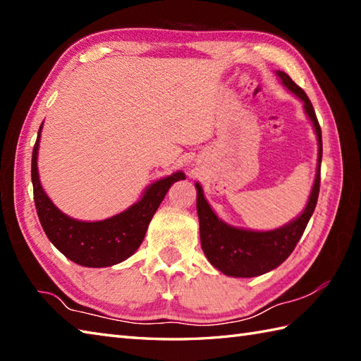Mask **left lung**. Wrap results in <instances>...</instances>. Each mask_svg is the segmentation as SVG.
Returning <instances> with one entry per match:
<instances>
[{
    "mask_svg": "<svg viewBox=\"0 0 361 361\" xmlns=\"http://www.w3.org/2000/svg\"><path fill=\"white\" fill-rule=\"evenodd\" d=\"M276 74L279 75L283 87H287L291 93L301 99L305 114L315 128L318 140L315 183H313L309 202L301 216L278 229H271V231H252V229L235 228L225 224L206 202L202 186L195 183L197 214L198 220H200V240L203 252L219 271L226 276H233V278H255V276L268 273L279 267L291 255V251L295 250L296 243L301 239L318 202L321 158H323L321 127L310 99L304 93V90L299 88L290 79V75L283 71H276Z\"/></svg>",
    "mask_w": 361,
    "mask_h": 361,
    "instance_id": "obj_1",
    "label": "left lung"
}]
</instances>
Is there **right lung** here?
<instances>
[{
  "label": "right lung",
  "mask_w": 361,
  "mask_h": 361,
  "mask_svg": "<svg viewBox=\"0 0 361 361\" xmlns=\"http://www.w3.org/2000/svg\"><path fill=\"white\" fill-rule=\"evenodd\" d=\"M42 127L43 124L38 128L32 150L30 172H32L34 202L43 231L63 256L82 267H111L126 260L140 248L153 214L164 200L169 188L175 181L185 180V173L175 172L152 183L149 188H145L140 202L110 219L99 221L75 220L60 211L42 188L37 169Z\"/></svg>",
  "instance_id": "right-lung-1"
}]
</instances>
